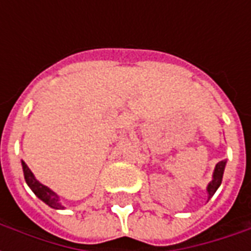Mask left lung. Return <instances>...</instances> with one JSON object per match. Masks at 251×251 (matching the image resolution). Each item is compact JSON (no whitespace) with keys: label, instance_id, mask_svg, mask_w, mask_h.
Masks as SVG:
<instances>
[{"label":"left lung","instance_id":"left-lung-1","mask_svg":"<svg viewBox=\"0 0 251 251\" xmlns=\"http://www.w3.org/2000/svg\"><path fill=\"white\" fill-rule=\"evenodd\" d=\"M226 160L219 161L215 165V169L212 172V180H211L208 185H207V194H208V200L214 196L216 192V189L219 188L222 184V179H223V174H225V168H226Z\"/></svg>","mask_w":251,"mask_h":251}]
</instances>
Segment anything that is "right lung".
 <instances>
[{"mask_svg": "<svg viewBox=\"0 0 251 251\" xmlns=\"http://www.w3.org/2000/svg\"><path fill=\"white\" fill-rule=\"evenodd\" d=\"M21 165H23V172H24V177L26 184L29 185V188L33 191V194L39 198L40 200H43L46 204H48L51 208H55V210H64V205L60 203V196L53 192L51 188H48L47 185L41 184L39 180L36 179L35 175L32 174V171L29 169V167L21 161Z\"/></svg>", "mask_w": 251, "mask_h": 251, "instance_id": "obj_1", "label": "right lung"}]
</instances>
